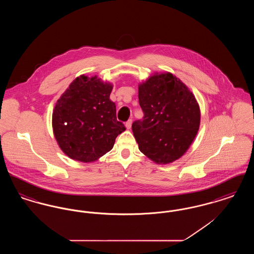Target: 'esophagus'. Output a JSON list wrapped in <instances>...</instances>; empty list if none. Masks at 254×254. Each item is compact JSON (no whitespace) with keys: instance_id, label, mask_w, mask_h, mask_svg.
<instances>
[{"instance_id":"esophagus-1","label":"esophagus","mask_w":254,"mask_h":254,"mask_svg":"<svg viewBox=\"0 0 254 254\" xmlns=\"http://www.w3.org/2000/svg\"><path fill=\"white\" fill-rule=\"evenodd\" d=\"M131 124H132V120H131V119H129L128 121L126 122L125 126H126V127H127V129H130V127H131Z\"/></svg>"}]
</instances>
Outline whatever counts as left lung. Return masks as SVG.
Segmentation results:
<instances>
[{
    "instance_id": "1",
    "label": "left lung",
    "mask_w": 254,
    "mask_h": 254,
    "mask_svg": "<svg viewBox=\"0 0 254 254\" xmlns=\"http://www.w3.org/2000/svg\"><path fill=\"white\" fill-rule=\"evenodd\" d=\"M143 120L132 124L139 149L156 164L182 157L199 130L201 112L193 93L172 73H155L138 86Z\"/></svg>"
}]
</instances>
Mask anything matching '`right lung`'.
<instances>
[{"instance_id": "obj_1", "label": "right lung", "mask_w": 254, "mask_h": 254, "mask_svg": "<svg viewBox=\"0 0 254 254\" xmlns=\"http://www.w3.org/2000/svg\"><path fill=\"white\" fill-rule=\"evenodd\" d=\"M112 88L96 75H81L57 101L52 128L66 156L84 163L96 161L112 149L116 137L126 130L109 99Z\"/></svg>"}]
</instances>
